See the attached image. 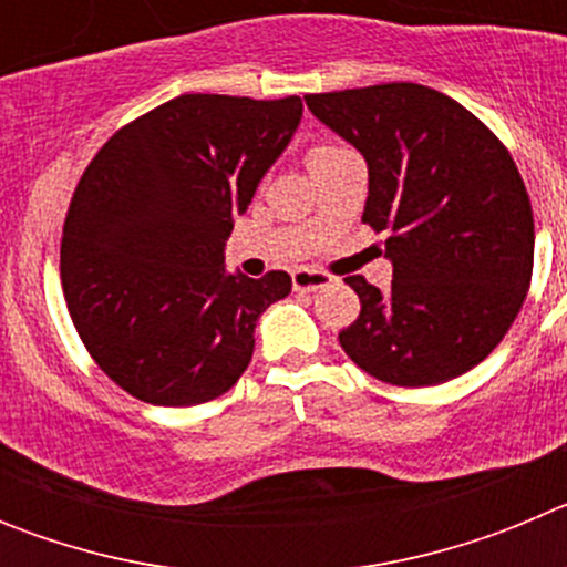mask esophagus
<instances>
[{"label":"esophagus","mask_w":567,"mask_h":567,"mask_svg":"<svg viewBox=\"0 0 567 567\" xmlns=\"http://www.w3.org/2000/svg\"><path fill=\"white\" fill-rule=\"evenodd\" d=\"M329 284H332V278L327 272H320V269H298V272H292V287L298 292H318Z\"/></svg>","instance_id":"obj_1"}]
</instances>
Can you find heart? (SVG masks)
Returning <instances> with one entry per match:
<instances>
[{
	"label": "heart",
	"instance_id": "heart-1",
	"mask_svg": "<svg viewBox=\"0 0 567 567\" xmlns=\"http://www.w3.org/2000/svg\"><path fill=\"white\" fill-rule=\"evenodd\" d=\"M338 153H346V150L338 147V144H318V147H312V153H309V167L323 162V158H332V155Z\"/></svg>",
	"mask_w": 567,
	"mask_h": 567
}]
</instances>
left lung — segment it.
<instances>
[{
    "label": "left lung",
    "mask_w": 567,
    "mask_h": 567,
    "mask_svg": "<svg viewBox=\"0 0 567 567\" xmlns=\"http://www.w3.org/2000/svg\"><path fill=\"white\" fill-rule=\"evenodd\" d=\"M307 107L365 158L363 221L389 233L392 287L346 278L360 315L338 334L343 352L392 385H437L483 363L534 269V213L508 150L423 84L315 93Z\"/></svg>",
    "instance_id": "left-lung-1"
}]
</instances>
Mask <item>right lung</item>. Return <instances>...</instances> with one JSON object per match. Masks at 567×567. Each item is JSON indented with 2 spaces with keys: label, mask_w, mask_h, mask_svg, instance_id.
I'll return each instance as SVG.
<instances>
[{
  "label": "right lung",
  "mask_w": 567,
  "mask_h": 567,
  "mask_svg": "<svg viewBox=\"0 0 567 567\" xmlns=\"http://www.w3.org/2000/svg\"><path fill=\"white\" fill-rule=\"evenodd\" d=\"M298 96L187 93L130 122L84 169L62 238V289L87 352L153 405L221 398L247 372L287 272H227L224 249L292 142Z\"/></svg>",
  "instance_id": "1"
}]
</instances>
